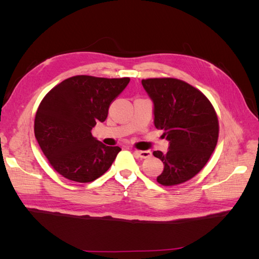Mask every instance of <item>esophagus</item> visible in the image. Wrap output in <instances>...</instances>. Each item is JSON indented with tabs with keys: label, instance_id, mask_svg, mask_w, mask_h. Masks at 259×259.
I'll return each mask as SVG.
<instances>
[{
	"label": "esophagus",
	"instance_id": "1",
	"mask_svg": "<svg viewBox=\"0 0 259 259\" xmlns=\"http://www.w3.org/2000/svg\"><path fill=\"white\" fill-rule=\"evenodd\" d=\"M135 153H136V156H138L141 159L149 158L151 156L150 150H135Z\"/></svg>",
	"mask_w": 259,
	"mask_h": 259
}]
</instances>
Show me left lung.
<instances>
[{"mask_svg": "<svg viewBox=\"0 0 259 259\" xmlns=\"http://www.w3.org/2000/svg\"><path fill=\"white\" fill-rule=\"evenodd\" d=\"M141 83L153 102L156 128L169 141L167 153L153 151L164 164L157 181L162 186L186 183L205 167L216 148V111L202 92L183 80L153 78Z\"/></svg>", "mask_w": 259, "mask_h": 259, "instance_id": "left-lung-1", "label": "left lung"}]
</instances>
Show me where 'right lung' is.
<instances>
[{
    "label": "right lung",
    "instance_id": "obj_1",
    "mask_svg": "<svg viewBox=\"0 0 259 259\" xmlns=\"http://www.w3.org/2000/svg\"><path fill=\"white\" fill-rule=\"evenodd\" d=\"M129 81L75 75L43 98L35 114L34 135L49 162L64 178L91 183L111 167L121 149L98 141L91 130L107 119L109 106Z\"/></svg>",
    "mask_w": 259,
    "mask_h": 259
}]
</instances>
